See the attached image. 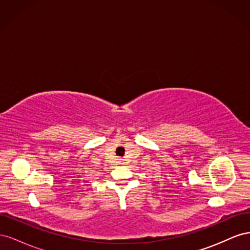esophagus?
<instances>
[{
  "label": "esophagus",
  "mask_w": 250,
  "mask_h": 250,
  "mask_svg": "<svg viewBox=\"0 0 250 250\" xmlns=\"http://www.w3.org/2000/svg\"><path fill=\"white\" fill-rule=\"evenodd\" d=\"M119 164H122V162H121V161H120V162H119Z\"/></svg>",
  "instance_id": "1"
}]
</instances>
